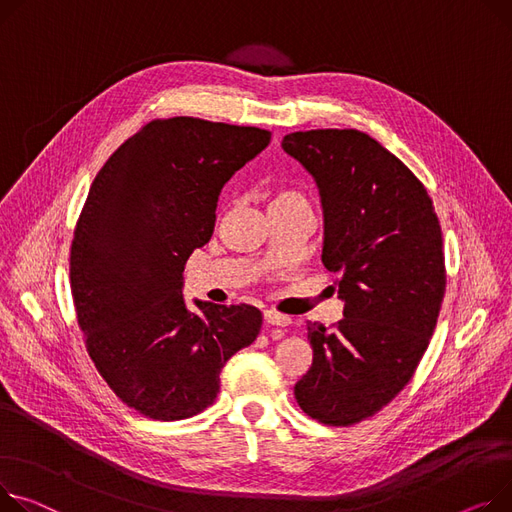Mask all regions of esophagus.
<instances>
[{"mask_svg": "<svg viewBox=\"0 0 512 512\" xmlns=\"http://www.w3.org/2000/svg\"><path fill=\"white\" fill-rule=\"evenodd\" d=\"M263 317L269 325H278V327H288L292 323V319L288 315H282L278 311H263Z\"/></svg>", "mask_w": 512, "mask_h": 512, "instance_id": "esophagus-1", "label": "esophagus"}]
</instances>
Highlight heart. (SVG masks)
<instances>
[{
    "label": "heart",
    "instance_id": "obj_1",
    "mask_svg": "<svg viewBox=\"0 0 512 512\" xmlns=\"http://www.w3.org/2000/svg\"><path fill=\"white\" fill-rule=\"evenodd\" d=\"M298 203H304V206H309V203H306V199H304V195L300 191L284 187V189H278L274 195H271L269 210L286 208V206H298Z\"/></svg>",
    "mask_w": 512,
    "mask_h": 512
}]
</instances>
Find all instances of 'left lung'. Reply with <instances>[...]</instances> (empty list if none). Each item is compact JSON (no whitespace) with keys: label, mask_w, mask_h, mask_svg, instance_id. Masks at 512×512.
<instances>
[{"label":"left lung","mask_w":512,"mask_h":512,"mask_svg":"<svg viewBox=\"0 0 512 512\" xmlns=\"http://www.w3.org/2000/svg\"><path fill=\"white\" fill-rule=\"evenodd\" d=\"M284 152L317 181L323 265L337 274L344 319L306 323L300 410L327 426L377 414L407 385L430 344L447 288L432 199L395 154L358 129L288 133Z\"/></svg>","instance_id":"left-lung-1"}]
</instances>
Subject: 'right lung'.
Segmentation results:
<instances>
[{"instance_id":"obj_1","label":"right lung","mask_w":512,"mask_h":512,"mask_svg":"<svg viewBox=\"0 0 512 512\" xmlns=\"http://www.w3.org/2000/svg\"><path fill=\"white\" fill-rule=\"evenodd\" d=\"M271 140L259 127L154 119L98 170L78 218L70 282L86 350L138 414L197 416L220 393L222 366L255 342L251 304L183 298L189 255L214 232L226 181Z\"/></svg>"}]
</instances>
